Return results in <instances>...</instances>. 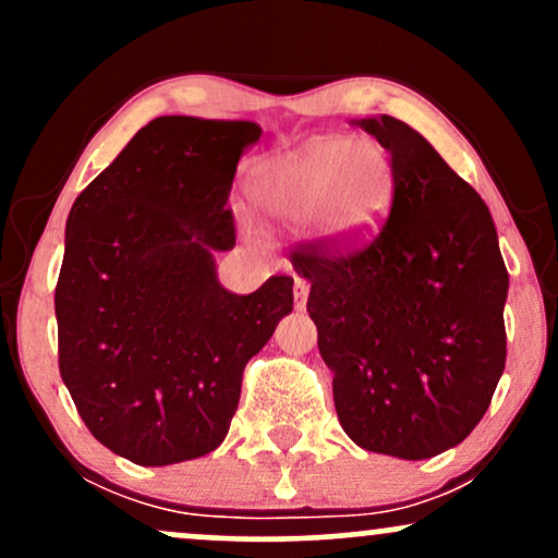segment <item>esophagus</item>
<instances>
[{"mask_svg": "<svg viewBox=\"0 0 558 558\" xmlns=\"http://www.w3.org/2000/svg\"><path fill=\"white\" fill-rule=\"evenodd\" d=\"M306 299H310V283L304 278H296L293 280V304H296V310H304Z\"/></svg>", "mask_w": 558, "mask_h": 558, "instance_id": "obj_1", "label": "esophagus"}]
</instances>
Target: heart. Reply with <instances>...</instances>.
<instances>
[{
	"label": "heart",
	"instance_id": "b5f03b06",
	"mask_svg": "<svg viewBox=\"0 0 558 558\" xmlns=\"http://www.w3.org/2000/svg\"><path fill=\"white\" fill-rule=\"evenodd\" d=\"M254 202L275 220L315 222L330 246L362 241L380 226L393 196V159L369 136L323 138L265 165Z\"/></svg>",
	"mask_w": 558,
	"mask_h": 558
}]
</instances>
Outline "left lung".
<instances>
[{
    "label": "left lung",
    "instance_id": "8db88e82",
    "mask_svg": "<svg viewBox=\"0 0 558 558\" xmlns=\"http://www.w3.org/2000/svg\"><path fill=\"white\" fill-rule=\"evenodd\" d=\"M393 159V202L362 246L301 243L293 270L332 373V401L356 446L430 459L488 412L506 364L509 291L483 198L414 128L354 120Z\"/></svg>",
    "mask_w": 558,
    "mask_h": 558
}]
</instances>
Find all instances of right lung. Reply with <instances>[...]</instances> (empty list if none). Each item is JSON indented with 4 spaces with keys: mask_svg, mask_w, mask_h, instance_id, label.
<instances>
[{
    "mask_svg": "<svg viewBox=\"0 0 558 558\" xmlns=\"http://www.w3.org/2000/svg\"><path fill=\"white\" fill-rule=\"evenodd\" d=\"M259 136L248 120H151L68 215L60 375L94 438L133 464L215 451L243 367L293 310L288 275L239 296L215 272L235 246V165Z\"/></svg>",
    "mask_w": 558,
    "mask_h": 558,
    "instance_id": "1",
    "label": "right lung"
}]
</instances>
